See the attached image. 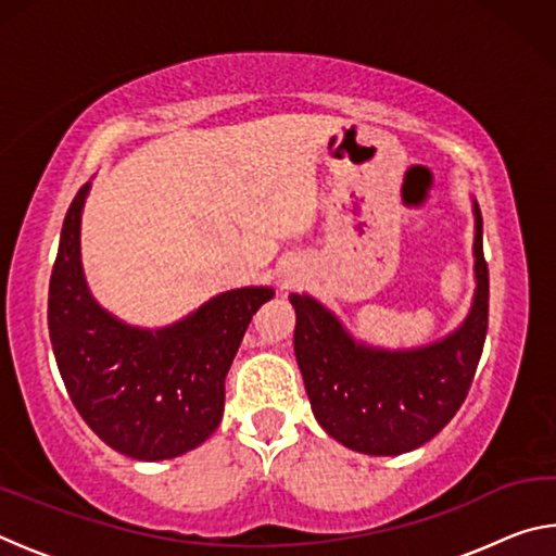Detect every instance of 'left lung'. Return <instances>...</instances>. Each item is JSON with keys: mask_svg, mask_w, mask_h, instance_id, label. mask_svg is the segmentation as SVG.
Returning a JSON list of instances; mask_svg holds the SVG:
<instances>
[{"mask_svg": "<svg viewBox=\"0 0 556 556\" xmlns=\"http://www.w3.org/2000/svg\"><path fill=\"white\" fill-rule=\"evenodd\" d=\"M476 299L466 324L446 341L407 353L355 345L341 324L308 296L296 308L294 353L318 425L343 446L370 456L412 451L444 429L476 378L488 333V262L476 205Z\"/></svg>", "mask_w": 556, "mask_h": 556, "instance_id": "left-lung-1", "label": "left lung"}]
</instances>
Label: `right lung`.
<instances>
[{
	"mask_svg": "<svg viewBox=\"0 0 556 556\" xmlns=\"http://www.w3.org/2000/svg\"><path fill=\"white\" fill-rule=\"evenodd\" d=\"M65 213L49 285V333L65 390L86 425L119 454L164 460L201 446L223 419L225 378L271 289H235L186 321L139 331L88 294L80 269V211Z\"/></svg>",
	"mask_w": 556,
	"mask_h": 556,
	"instance_id": "add662e5",
	"label": "right lung"
}]
</instances>
